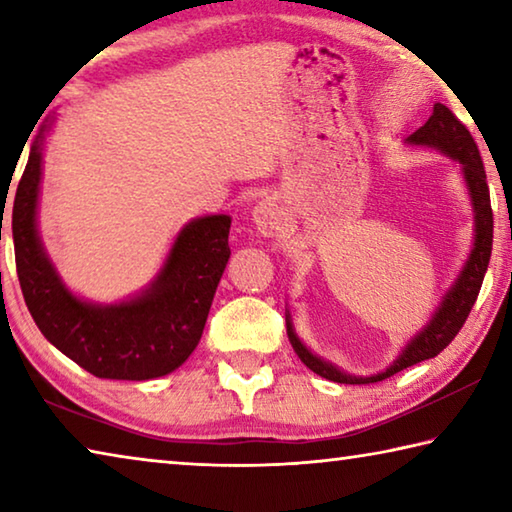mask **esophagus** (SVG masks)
<instances>
[{"instance_id": "34e87169", "label": "esophagus", "mask_w": 512, "mask_h": 512, "mask_svg": "<svg viewBox=\"0 0 512 512\" xmlns=\"http://www.w3.org/2000/svg\"><path fill=\"white\" fill-rule=\"evenodd\" d=\"M253 221L257 225V230L266 237L277 235V232L287 225L282 205L277 203L275 198H264V201L257 203V207L253 210Z\"/></svg>"}]
</instances>
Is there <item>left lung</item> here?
Masks as SVG:
<instances>
[{
    "mask_svg": "<svg viewBox=\"0 0 512 512\" xmlns=\"http://www.w3.org/2000/svg\"><path fill=\"white\" fill-rule=\"evenodd\" d=\"M409 142L436 146V149L445 151L447 155H452L454 160L463 164L467 189H470L472 205L476 212V235H474L472 255L467 259L463 273L456 280L452 291L445 296L443 305L438 307L436 316L429 320V325L424 327L420 334H415L409 341V345L400 352V357H397L386 370L377 372V375H370V377L345 375V372L332 366V363H327L323 359H318L316 354H311L307 350V345H302L296 332H293L291 323H287L289 341L293 345V350H296L298 359L305 363L309 370H314L316 375L325 377L329 381H339V384H375V381H384L388 377H393L395 372L415 366V363H420L424 359L436 357V354L443 352L447 345L454 341V336L461 332V327L465 325V320L474 307L476 296H479L481 291L483 275L488 271L495 221H492L490 189H488V180H485L483 160L472 133L467 131V126L454 115L452 110L443 106V103H436L431 117L427 119V124L420 126L418 131L409 137Z\"/></svg>",
    "mask_w": 512,
    "mask_h": 512,
    "instance_id": "8db88e82",
    "label": "left lung"
}]
</instances>
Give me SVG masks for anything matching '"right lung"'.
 <instances>
[{
  "mask_svg": "<svg viewBox=\"0 0 512 512\" xmlns=\"http://www.w3.org/2000/svg\"><path fill=\"white\" fill-rule=\"evenodd\" d=\"M40 144L33 142L13 203L15 266L22 296L45 339L101 379L169 375L201 341L214 291L230 259V216L183 228L151 289L119 305H90L69 293L36 232Z\"/></svg>",
  "mask_w": 512,
  "mask_h": 512,
  "instance_id": "1",
  "label": "right lung"
}]
</instances>
